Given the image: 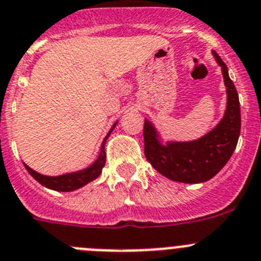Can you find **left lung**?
Instances as JSON below:
<instances>
[{"label": "left lung", "instance_id": "8db88e82", "mask_svg": "<svg viewBox=\"0 0 261 261\" xmlns=\"http://www.w3.org/2000/svg\"><path fill=\"white\" fill-rule=\"evenodd\" d=\"M218 64L223 70L228 103L219 125L198 140L186 143L170 142L162 145L155 128L145 119L144 153L148 162L160 174L180 182H203L215 176L232 157L241 131V109L234 84L229 79L228 68L215 51Z\"/></svg>", "mask_w": 261, "mask_h": 261}]
</instances>
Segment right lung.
<instances>
[{"mask_svg": "<svg viewBox=\"0 0 261 261\" xmlns=\"http://www.w3.org/2000/svg\"><path fill=\"white\" fill-rule=\"evenodd\" d=\"M117 125V122L114 123L113 127L111 128L107 136L104 138V142L101 143V148H100V154L97 157V160L95 161L94 164L91 165L87 169L81 170V171L77 172H72V174H65V175H60V176H46V175H41L38 172H36L35 170H32L31 167L25 166L27 171L32 175V176L35 177L38 182H40L41 186L46 187L48 189H54V191L58 192H70L74 191V189H79L81 187L86 186L87 182L92 181L94 179H96L99 175L101 174V169L106 165V150H104V147H106V142L108 136L111 135V133L113 131L114 126Z\"/></svg>", "mask_w": 261, "mask_h": 261, "instance_id": "add662e5", "label": "right lung"}]
</instances>
